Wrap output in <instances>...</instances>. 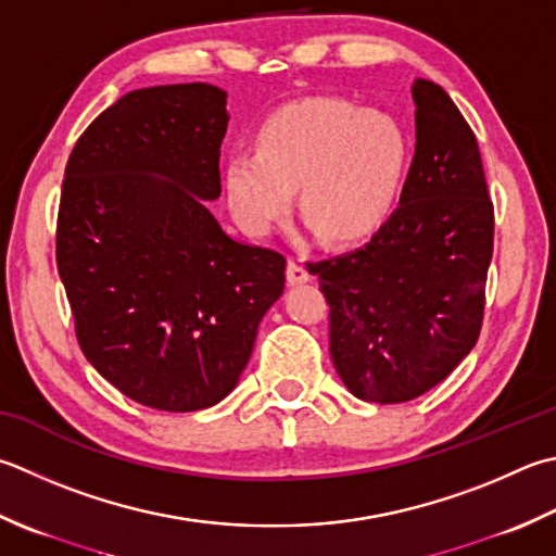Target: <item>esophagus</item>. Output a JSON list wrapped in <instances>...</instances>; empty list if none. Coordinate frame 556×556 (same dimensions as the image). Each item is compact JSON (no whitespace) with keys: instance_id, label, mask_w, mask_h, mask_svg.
I'll return each mask as SVG.
<instances>
[{"instance_id":"obj_1","label":"esophagus","mask_w":556,"mask_h":556,"mask_svg":"<svg viewBox=\"0 0 556 556\" xmlns=\"http://www.w3.org/2000/svg\"><path fill=\"white\" fill-rule=\"evenodd\" d=\"M287 279H289V285H306L311 275H308V269L299 263V260H289Z\"/></svg>"}]
</instances>
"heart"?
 I'll return each instance as SVG.
<instances>
[{
	"label": "heart",
	"instance_id": "obj_1",
	"mask_svg": "<svg viewBox=\"0 0 556 556\" xmlns=\"http://www.w3.org/2000/svg\"><path fill=\"white\" fill-rule=\"evenodd\" d=\"M412 144L400 119L344 98L313 96L281 105L257 129V151H233L224 185L236 219L269 233L293 206L325 241L356 243L395 212Z\"/></svg>",
	"mask_w": 556,
	"mask_h": 556
}]
</instances>
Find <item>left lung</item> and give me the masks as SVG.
I'll list each match as a JSON object with an SVG mask.
<instances>
[{
	"label": "left lung",
	"mask_w": 556,
	"mask_h": 556,
	"mask_svg": "<svg viewBox=\"0 0 556 556\" xmlns=\"http://www.w3.org/2000/svg\"><path fill=\"white\" fill-rule=\"evenodd\" d=\"M417 147L400 206L364 248L320 263L330 354L350 393L395 405L427 393L482 330L494 204L480 147L439 84L417 79Z\"/></svg>",
	"instance_id": "1"
}]
</instances>
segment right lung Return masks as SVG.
<instances>
[{
    "instance_id": "add662e5",
    "label": "right lung",
    "mask_w": 556,
    "mask_h": 556,
    "mask_svg": "<svg viewBox=\"0 0 556 556\" xmlns=\"http://www.w3.org/2000/svg\"><path fill=\"white\" fill-rule=\"evenodd\" d=\"M226 125L219 86L137 89L84 129L64 168L54 253L76 340L151 409L222 402L285 291V255L233 241L206 210Z\"/></svg>"
}]
</instances>
